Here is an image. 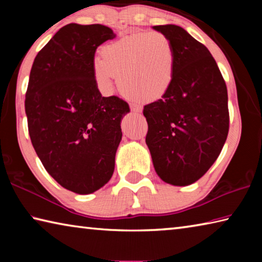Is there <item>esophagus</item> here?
Instances as JSON below:
<instances>
[{
	"instance_id": "obj_1",
	"label": "esophagus",
	"mask_w": 262,
	"mask_h": 262,
	"mask_svg": "<svg viewBox=\"0 0 262 262\" xmlns=\"http://www.w3.org/2000/svg\"><path fill=\"white\" fill-rule=\"evenodd\" d=\"M130 110H132V112H134V113H140V112H142V106L137 105V104H130Z\"/></svg>"
}]
</instances>
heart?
Here are the masks:
<instances>
[{
    "label": "heart",
    "instance_id": "b5f03b06",
    "mask_svg": "<svg viewBox=\"0 0 262 262\" xmlns=\"http://www.w3.org/2000/svg\"><path fill=\"white\" fill-rule=\"evenodd\" d=\"M92 62V76L100 92L108 95L115 77L123 95L143 101L161 98L174 78L177 51L162 32H139L101 47Z\"/></svg>",
    "mask_w": 262,
    "mask_h": 262
}]
</instances>
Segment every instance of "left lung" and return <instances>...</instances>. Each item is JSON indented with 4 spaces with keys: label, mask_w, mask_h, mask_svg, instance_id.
Segmentation results:
<instances>
[{
    "label": "left lung",
    "mask_w": 262,
    "mask_h": 262,
    "mask_svg": "<svg viewBox=\"0 0 262 262\" xmlns=\"http://www.w3.org/2000/svg\"><path fill=\"white\" fill-rule=\"evenodd\" d=\"M177 51L174 78L161 99L144 106L145 143L163 181L195 183L220 156L229 133L228 90L203 43L177 25H157Z\"/></svg>",
    "instance_id": "1"
}]
</instances>
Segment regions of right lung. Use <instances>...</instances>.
I'll use <instances>...</instances> for the list:
<instances>
[{"mask_svg": "<svg viewBox=\"0 0 262 262\" xmlns=\"http://www.w3.org/2000/svg\"><path fill=\"white\" fill-rule=\"evenodd\" d=\"M115 38L105 25L68 24L38 53L31 68L25 112L31 142L62 187L90 194L108 183L129 106L103 97L92 76L96 50Z\"/></svg>", "mask_w": 262, "mask_h": 262, "instance_id": "add662e5", "label": "right lung"}]
</instances>
